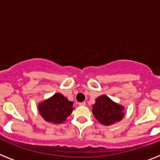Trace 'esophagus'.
Listing matches in <instances>:
<instances>
[{
	"label": "esophagus",
	"instance_id": "obj_1",
	"mask_svg": "<svg viewBox=\"0 0 160 160\" xmlns=\"http://www.w3.org/2000/svg\"><path fill=\"white\" fill-rule=\"evenodd\" d=\"M85 104H86V103H85V102H79V105L80 106H85Z\"/></svg>",
	"mask_w": 160,
	"mask_h": 160
}]
</instances>
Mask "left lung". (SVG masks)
<instances>
[{
	"label": "left lung",
	"mask_w": 160,
	"mask_h": 160,
	"mask_svg": "<svg viewBox=\"0 0 160 160\" xmlns=\"http://www.w3.org/2000/svg\"><path fill=\"white\" fill-rule=\"evenodd\" d=\"M123 110V106L115 103L106 95H102L92 105V112L98 121L107 126L120 121L124 115Z\"/></svg>",
	"instance_id": "8db88e82"
}]
</instances>
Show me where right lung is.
<instances>
[{
    "label": "right lung",
    "instance_id": "right-lung-1",
    "mask_svg": "<svg viewBox=\"0 0 160 160\" xmlns=\"http://www.w3.org/2000/svg\"><path fill=\"white\" fill-rule=\"evenodd\" d=\"M73 102H70L61 93L45 100L38 105L39 112L45 121L53 123H61L73 111Z\"/></svg>",
    "mask_w": 160,
    "mask_h": 160
}]
</instances>
